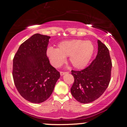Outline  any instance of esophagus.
<instances>
[{
    "label": "esophagus",
    "mask_w": 127,
    "mask_h": 127,
    "mask_svg": "<svg viewBox=\"0 0 127 127\" xmlns=\"http://www.w3.org/2000/svg\"><path fill=\"white\" fill-rule=\"evenodd\" d=\"M66 73H68V72H60V75L61 76L64 75V74H66Z\"/></svg>",
    "instance_id": "obj_1"
}]
</instances>
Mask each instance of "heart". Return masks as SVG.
I'll use <instances>...</instances> for the list:
<instances>
[{
	"instance_id": "heart-1",
	"label": "heart",
	"mask_w": 127,
	"mask_h": 127,
	"mask_svg": "<svg viewBox=\"0 0 127 127\" xmlns=\"http://www.w3.org/2000/svg\"><path fill=\"white\" fill-rule=\"evenodd\" d=\"M94 49V45L90 40L72 39L61 42L58 45V48L49 47L46 50V55L55 68L62 66L68 57L69 62L74 67L82 68L91 59Z\"/></svg>"
}]
</instances>
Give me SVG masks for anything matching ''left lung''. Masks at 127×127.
Listing matches in <instances>:
<instances>
[{
  "mask_svg": "<svg viewBox=\"0 0 127 127\" xmlns=\"http://www.w3.org/2000/svg\"><path fill=\"white\" fill-rule=\"evenodd\" d=\"M97 43V55L90 65L82 70L71 71L75 79L71 93L77 101L84 104L98 98L110 81L112 64L109 49L100 40Z\"/></svg>",
  "mask_w": 127,
  "mask_h": 127,
  "instance_id": "1",
  "label": "left lung"
}]
</instances>
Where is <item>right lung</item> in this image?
<instances>
[{"label":"right lung","mask_w":127,"mask_h":127,"mask_svg":"<svg viewBox=\"0 0 127 127\" xmlns=\"http://www.w3.org/2000/svg\"><path fill=\"white\" fill-rule=\"evenodd\" d=\"M50 37L33 34L20 45L13 59L12 76L16 88L23 98L31 103L46 101L60 77L46 56Z\"/></svg>","instance_id":"right-lung-1"}]
</instances>
